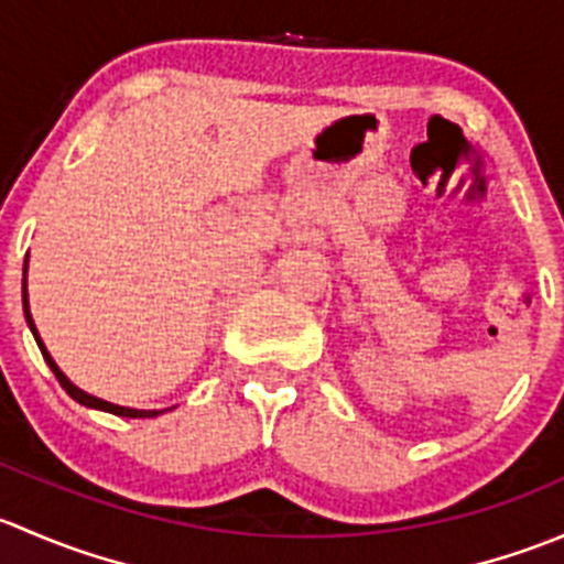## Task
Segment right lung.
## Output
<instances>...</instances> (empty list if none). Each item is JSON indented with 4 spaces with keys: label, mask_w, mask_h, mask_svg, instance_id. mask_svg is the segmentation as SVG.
<instances>
[{
    "label": "right lung",
    "mask_w": 564,
    "mask_h": 564,
    "mask_svg": "<svg viewBox=\"0 0 564 564\" xmlns=\"http://www.w3.org/2000/svg\"><path fill=\"white\" fill-rule=\"evenodd\" d=\"M24 272H26V267H24ZM24 316H26V324H30V329H32V335H35V340H37V346H40V351H43V360L48 362V368L51 371H54V377L59 379V384L62 388H65V392L67 395L73 398V401H78V403H84V406H93V409H104V412H111V414H119V417H155V414H161L158 412V409H128V406H117V403H108V401H100V398H95V395H89V392H84V390H78L76 384L70 382V379L65 377V373L59 371V368H56V362L51 360V355L48 351H45V346H43V340H40V335H37V329H35V322H32V314H30V303H26V281H24Z\"/></svg>",
    "instance_id": "add662e5"
}]
</instances>
